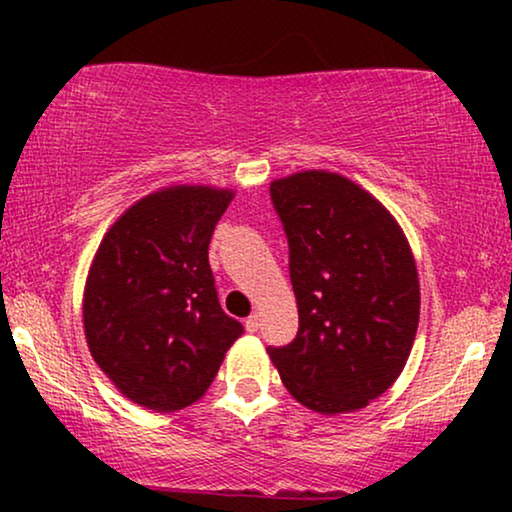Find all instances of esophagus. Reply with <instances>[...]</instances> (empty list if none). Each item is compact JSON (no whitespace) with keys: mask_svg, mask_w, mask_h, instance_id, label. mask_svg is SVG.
I'll return each instance as SVG.
<instances>
[{"mask_svg":"<svg viewBox=\"0 0 512 512\" xmlns=\"http://www.w3.org/2000/svg\"><path fill=\"white\" fill-rule=\"evenodd\" d=\"M244 326H247L249 333H256L258 328H261V317H258V314H251V317L244 321Z\"/></svg>","mask_w":512,"mask_h":512,"instance_id":"obj_1","label":"esophagus"}]
</instances>
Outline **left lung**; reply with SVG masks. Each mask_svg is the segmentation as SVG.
<instances>
[{"instance_id":"8db88e82","label":"left lung","mask_w":512,"mask_h":512,"mask_svg":"<svg viewBox=\"0 0 512 512\" xmlns=\"http://www.w3.org/2000/svg\"><path fill=\"white\" fill-rule=\"evenodd\" d=\"M289 242L298 333L268 347L289 394L321 415L359 410L408 361L419 282L408 240L373 195L333 172L270 186Z\"/></svg>"}]
</instances>
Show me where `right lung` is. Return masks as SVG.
Segmentation results:
<instances>
[{
  "label": "right lung",
  "mask_w": 512,
  "mask_h": 512,
  "mask_svg": "<svg viewBox=\"0 0 512 512\" xmlns=\"http://www.w3.org/2000/svg\"><path fill=\"white\" fill-rule=\"evenodd\" d=\"M233 193L174 186L132 205L97 249L83 298L90 354L130 401H198L244 333L221 310L209 242Z\"/></svg>",
  "instance_id": "obj_1"
}]
</instances>
